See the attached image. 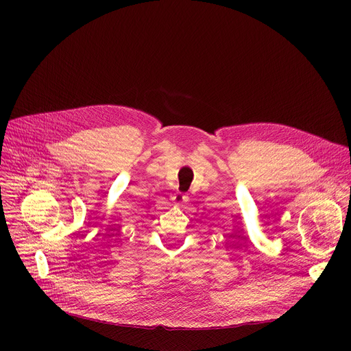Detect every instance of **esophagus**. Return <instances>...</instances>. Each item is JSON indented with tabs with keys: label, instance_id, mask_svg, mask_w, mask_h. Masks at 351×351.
<instances>
[{
	"label": "esophagus",
	"instance_id": "34e87169",
	"mask_svg": "<svg viewBox=\"0 0 351 351\" xmlns=\"http://www.w3.org/2000/svg\"><path fill=\"white\" fill-rule=\"evenodd\" d=\"M172 202L175 206H183L189 202V195H184L182 193H176L173 197H172Z\"/></svg>",
	"mask_w": 351,
	"mask_h": 351
}]
</instances>
